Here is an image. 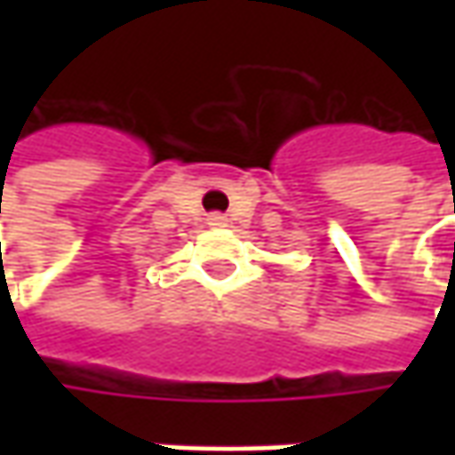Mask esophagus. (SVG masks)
Wrapping results in <instances>:
<instances>
[{
  "instance_id": "1",
  "label": "esophagus",
  "mask_w": 455,
  "mask_h": 455,
  "mask_svg": "<svg viewBox=\"0 0 455 455\" xmlns=\"http://www.w3.org/2000/svg\"><path fill=\"white\" fill-rule=\"evenodd\" d=\"M210 225H215V228H225V222H228V220H225V215H220V212H215V215H210Z\"/></svg>"
}]
</instances>
